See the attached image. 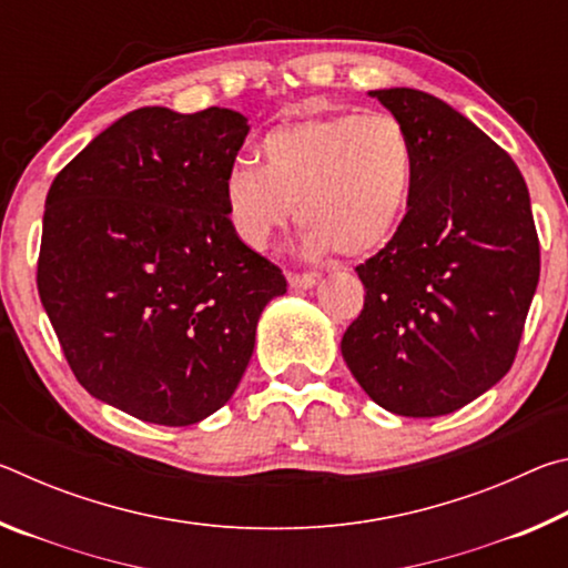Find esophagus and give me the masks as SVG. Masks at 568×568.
Instances as JSON below:
<instances>
[{
    "mask_svg": "<svg viewBox=\"0 0 568 568\" xmlns=\"http://www.w3.org/2000/svg\"><path fill=\"white\" fill-rule=\"evenodd\" d=\"M315 283H318V277L313 273H287V285H291L293 291H311Z\"/></svg>",
    "mask_w": 568,
    "mask_h": 568,
    "instance_id": "obj_1",
    "label": "esophagus"
}]
</instances>
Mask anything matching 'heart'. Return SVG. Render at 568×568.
<instances>
[{
  "label": "heart",
  "mask_w": 568,
  "mask_h": 568,
  "mask_svg": "<svg viewBox=\"0 0 568 568\" xmlns=\"http://www.w3.org/2000/svg\"><path fill=\"white\" fill-rule=\"evenodd\" d=\"M257 152L261 165L235 162L223 185L227 220L247 247H271L295 207L307 255L365 257L390 243L408 213L416 152L393 114L285 122Z\"/></svg>",
  "instance_id": "obj_1"
}]
</instances>
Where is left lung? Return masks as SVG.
<instances>
[{
	"label": "left lung",
	"instance_id": "8db88e82",
	"mask_svg": "<svg viewBox=\"0 0 568 568\" xmlns=\"http://www.w3.org/2000/svg\"><path fill=\"white\" fill-rule=\"evenodd\" d=\"M368 94L408 130L416 182L398 233L355 267L365 303L341 353L381 408L446 416L516 358L541 271L531 200L516 162L444 100Z\"/></svg>",
	"mask_w": 568,
	"mask_h": 568
}]
</instances>
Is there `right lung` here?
I'll use <instances>...</instances> for the list:
<instances>
[{"instance_id": "right-lung-1", "label": "right lung", "mask_w": 568, "mask_h": 568, "mask_svg": "<svg viewBox=\"0 0 568 568\" xmlns=\"http://www.w3.org/2000/svg\"><path fill=\"white\" fill-rule=\"evenodd\" d=\"M235 110L140 108L100 132L44 203L37 287L84 390L158 426L233 396L281 267L235 235L225 175L247 138Z\"/></svg>"}]
</instances>
